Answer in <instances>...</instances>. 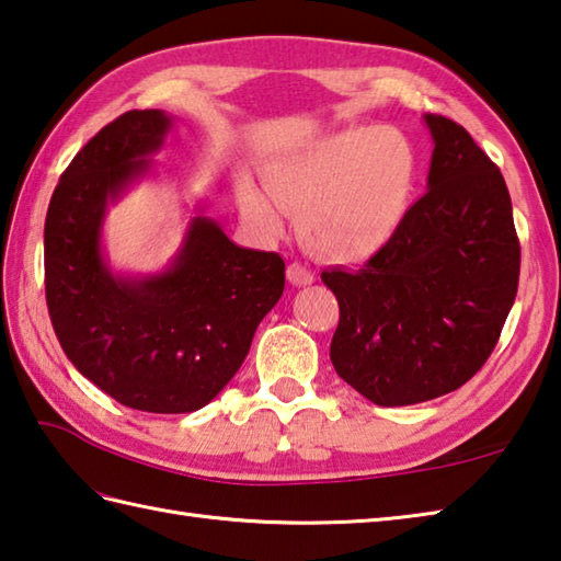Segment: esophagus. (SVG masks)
Segmentation results:
<instances>
[{"instance_id":"34e87169","label":"esophagus","mask_w":561,"mask_h":561,"mask_svg":"<svg viewBox=\"0 0 561 561\" xmlns=\"http://www.w3.org/2000/svg\"><path fill=\"white\" fill-rule=\"evenodd\" d=\"M288 280L293 283V285H297V288H305V285H312L314 283V273L307 268V266H302V264H290L288 266Z\"/></svg>"}]
</instances>
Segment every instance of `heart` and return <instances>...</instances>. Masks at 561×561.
Returning a JSON list of instances; mask_svg holds the SVG:
<instances>
[{
  "mask_svg": "<svg viewBox=\"0 0 561 561\" xmlns=\"http://www.w3.org/2000/svg\"><path fill=\"white\" fill-rule=\"evenodd\" d=\"M419 184V152L390 125H356L319 137L264 169V188L239 186L254 230L280 234L300 217L305 242L339 264H360L402 230Z\"/></svg>",
  "mask_w": 561,
  "mask_h": 561,
  "instance_id": "obj_1",
  "label": "heart"
}]
</instances>
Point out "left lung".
Returning a JSON list of instances; mask_svg holds the SVG:
<instances>
[{
    "label": "left lung",
    "mask_w": 561,
    "mask_h": 561,
    "mask_svg": "<svg viewBox=\"0 0 561 561\" xmlns=\"http://www.w3.org/2000/svg\"><path fill=\"white\" fill-rule=\"evenodd\" d=\"M428 191L363 268L322 271L339 300L329 356L377 407L462 387L494 351L516 300L520 244L499 167L462 125L424 116Z\"/></svg>",
    "instance_id": "1"
}]
</instances>
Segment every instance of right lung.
<instances>
[{"label": "right lung", "mask_w": 561, "mask_h": 561, "mask_svg": "<svg viewBox=\"0 0 561 561\" xmlns=\"http://www.w3.org/2000/svg\"><path fill=\"white\" fill-rule=\"evenodd\" d=\"M174 116L128 111L77 152L45 215V297L65 356L116 402L186 414L220 394L285 288L276 251L234 244L203 205L157 273L113 271L108 205L154 171Z\"/></svg>", "instance_id": "obj_1"}]
</instances>
